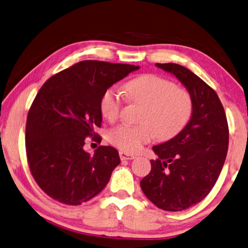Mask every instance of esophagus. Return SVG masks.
<instances>
[{"mask_svg":"<svg viewBox=\"0 0 248 248\" xmlns=\"http://www.w3.org/2000/svg\"><path fill=\"white\" fill-rule=\"evenodd\" d=\"M119 155H120L121 160H133V159H136V155H130V153H127V152H124V151H120Z\"/></svg>","mask_w":248,"mask_h":248,"instance_id":"esophagus-1","label":"esophagus"}]
</instances>
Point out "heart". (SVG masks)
<instances>
[{
	"label": "heart",
	"instance_id": "b5f03b06",
	"mask_svg": "<svg viewBox=\"0 0 248 248\" xmlns=\"http://www.w3.org/2000/svg\"><path fill=\"white\" fill-rule=\"evenodd\" d=\"M132 101L144 106L141 125L121 124L109 131L111 144L128 152H138L155 138L168 140L186 127L192 115V97L186 88L158 75H143L125 85ZM124 105L120 90L110 88L100 101L103 116L109 121L119 117Z\"/></svg>",
	"mask_w": 248,
	"mask_h": 248
}]
</instances>
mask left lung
<instances>
[{"instance_id":"left-lung-1","label":"left lung","mask_w":248,"mask_h":248,"mask_svg":"<svg viewBox=\"0 0 248 248\" xmlns=\"http://www.w3.org/2000/svg\"><path fill=\"white\" fill-rule=\"evenodd\" d=\"M178 78L192 97V115L174 138L152 150L151 171L140 181L144 195L164 211L178 212L201 202L218 179L229 149V125L213 89L183 66L155 64Z\"/></svg>"}]
</instances>
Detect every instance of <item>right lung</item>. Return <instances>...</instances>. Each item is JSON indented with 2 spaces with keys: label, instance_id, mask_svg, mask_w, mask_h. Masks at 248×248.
<instances>
[{
  "label": "right lung",
  "instance_id": "add662e5",
  "mask_svg": "<svg viewBox=\"0 0 248 248\" xmlns=\"http://www.w3.org/2000/svg\"><path fill=\"white\" fill-rule=\"evenodd\" d=\"M139 66L82 61L47 79L31 106L25 147L33 178L45 193L67 205L96 196L120 163L112 147L85 151L87 137L98 136L100 101L113 84Z\"/></svg>",
  "mask_w": 248,
  "mask_h": 248
}]
</instances>
